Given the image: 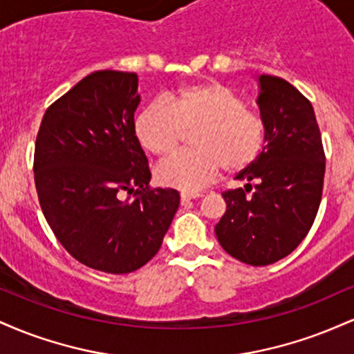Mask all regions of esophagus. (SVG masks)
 I'll return each instance as SVG.
<instances>
[{
	"instance_id": "esophagus-1",
	"label": "esophagus",
	"mask_w": 354,
	"mask_h": 354,
	"mask_svg": "<svg viewBox=\"0 0 354 354\" xmlns=\"http://www.w3.org/2000/svg\"><path fill=\"white\" fill-rule=\"evenodd\" d=\"M203 194L200 193H189V191H183L181 193V203L185 205V203H188L191 200H196V198H201Z\"/></svg>"
}]
</instances>
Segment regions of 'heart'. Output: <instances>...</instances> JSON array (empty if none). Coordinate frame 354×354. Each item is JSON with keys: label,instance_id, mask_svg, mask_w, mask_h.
<instances>
[{"label": "heart", "instance_id": "b5f03b06", "mask_svg": "<svg viewBox=\"0 0 354 354\" xmlns=\"http://www.w3.org/2000/svg\"><path fill=\"white\" fill-rule=\"evenodd\" d=\"M193 133L194 151L173 154L156 168L161 185L198 191L221 173H238L253 165L265 146V121L246 108L234 89L218 81L180 86L166 103H151L135 120V135L149 154L173 153L186 133Z\"/></svg>", "mask_w": 354, "mask_h": 354}]
</instances>
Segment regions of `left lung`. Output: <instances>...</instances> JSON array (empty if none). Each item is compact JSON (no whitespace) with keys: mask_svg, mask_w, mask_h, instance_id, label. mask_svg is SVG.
Instances as JSON below:
<instances>
[{"mask_svg":"<svg viewBox=\"0 0 354 354\" xmlns=\"http://www.w3.org/2000/svg\"><path fill=\"white\" fill-rule=\"evenodd\" d=\"M265 146L223 193L226 213L214 226L226 253L251 266L279 261L303 241L318 213L324 151L315 109L286 80L258 78Z\"/></svg>","mask_w":354,"mask_h":354,"instance_id":"obj_1","label":"left lung"}]
</instances>
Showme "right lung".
<instances>
[{"label": "right lung", "mask_w": 354, "mask_h": 354, "mask_svg": "<svg viewBox=\"0 0 354 354\" xmlns=\"http://www.w3.org/2000/svg\"><path fill=\"white\" fill-rule=\"evenodd\" d=\"M140 101L136 73L95 71L46 109L36 136L35 185L48 225L73 258L111 274L146 265L180 206L176 189L148 186L135 135Z\"/></svg>", "instance_id": "add662e5"}]
</instances>
